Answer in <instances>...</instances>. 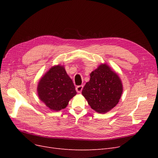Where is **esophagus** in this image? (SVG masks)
I'll return each mask as SVG.
<instances>
[{
	"label": "esophagus",
	"instance_id": "34e87169",
	"mask_svg": "<svg viewBox=\"0 0 158 158\" xmlns=\"http://www.w3.org/2000/svg\"><path fill=\"white\" fill-rule=\"evenodd\" d=\"M82 89H83V85H78V86L76 88V92H77L78 93H81V92H82Z\"/></svg>",
	"mask_w": 158,
	"mask_h": 158
}]
</instances>
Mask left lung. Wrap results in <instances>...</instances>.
<instances>
[{
	"label": "left lung",
	"instance_id": "8db88e82",
	"mask_svg": "<svg viewBox=\"0 0 158 158\" xmlns=\"http://www.w3.org/2000/svg\"><path fill=\"white\" fill-rule=\"evenodd\" d=\"M122 93L120 78L106 64L92 72L90 80L82 92L91 108L99 113H105L115 107Z\"/></svg>",
	"mask_w": 158,
	"mask_h": 158
}]
</instances>
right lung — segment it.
Here are the masks:
<instances>
[{
    "label": "right lung",
    "mask_w": 158,
    "mask_h": 158,
    "mask_svg": "<svg viewBox=\"0 0 158 158\" xmlns=\"http://www.w3.org/2000/svg\"><path fill=\"white\" fill-rule=\"evenodd\" d=\"M37 92L41 101L56 111L64 109L76 94L73 81L63 66L60 65L52 67L41 78Z\"/></svg>",
    "instance_id": "obj_1"
}]
</instances>
